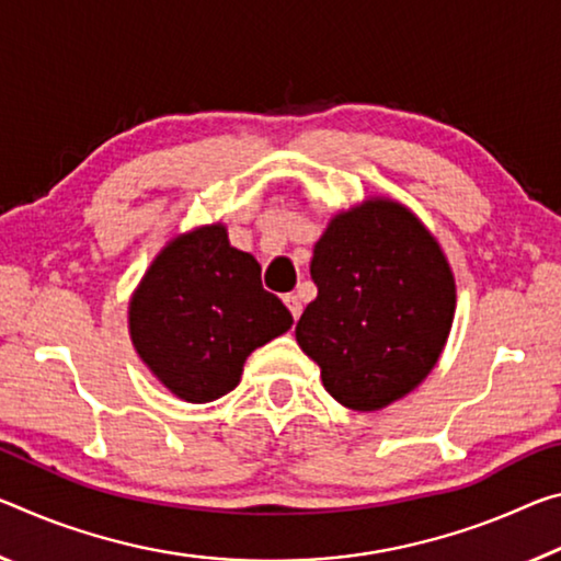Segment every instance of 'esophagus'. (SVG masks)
Returning <instances> with one entry per match:
<instances>
[{"mask_svg": "<svg viewBox=\"0 0 561 561\" xmlns=\"http://www.w3.org/2000/svg\"><path fill=\"white\" fill-rule=\"evenodd\" d=\"M284 305L289 307L291 317L299 319V314H301V299L297 295H284Z\"/></svg>", "mask_w": 561, "mask_h": 561, "instance_id": "obj_1", "label": "esophagus"}]
</instances>
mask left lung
Masks as SVG:
<instances>
[{
	"label": "left lung",
	"mask_w": 561,
	"mask_h": 561,
	"mask_svg": "<svg viewBox=\"0 0 561 561\" xmlns=\"http://www.w3.org/2000/svg\"><path fill=\"white\" fill-rule=\"evenodd\" d=\"M317 299L297 342L336 402L375 412L430 375L455 319V277L402 204L369 199L329 221L312 256Z\"/></svg>",
	"instance_id": "left-lung-1"
}]
</instances>
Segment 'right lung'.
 Wrapping results in <instances>:
<instances>
[{"label": "right lung", "instance_id": "1", "mask_svg": "<svg viewBox=\"0 0 561 561\" xmlns=\"http://www.w3.org/2000/svg\"><path fill=\"white\" fill-rule=\"evenodd\" d=\"M289 327V309L262 287V266L221 225L172 239L129 305L139 357L192 404L232 392L249 354Z\"/></svg>", "mask_w": 561, "mask_h": 561}]
</instances>
